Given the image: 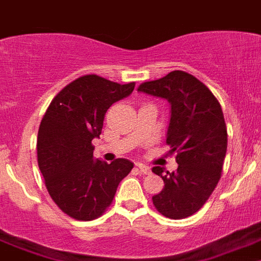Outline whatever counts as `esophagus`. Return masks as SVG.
<instances>
[{
    "label": "esophagus",
    "mask_w": 261,
    "mask_h": 261,
    "mask_svg": "<svg viewBox=\"0 0 261 261\" xmlns=\"http://www.w3.org/2000/svg\"><path fill=\"white\" fill-rule=\"evenodd\" d=\"M136 168L139 169L140 173H143V174H149L151 173V168L147 165H143V164H136Z\"/></svg>",
    "instance_id": "34e87169"
}]
</instances>
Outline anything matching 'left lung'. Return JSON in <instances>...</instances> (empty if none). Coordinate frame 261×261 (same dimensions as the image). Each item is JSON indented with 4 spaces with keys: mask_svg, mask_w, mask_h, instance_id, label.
I'll return each instance as SVG.
<instances>
[{
    "mask_svg": "<svg viewBox=\"0 0 261 261\" xmlns=\"http://www.w3.org/2000/svg\"><path fill=\"white\" fill-rule=\"evenodd\" d=\"M138 91L170 102L166 144L171 148L169 153L177 154L178 168L171 173L152 168L164 180V189L152 201L165 217L186 218L205 204L221 178L227 148L221 105L205 84L180 70L144 82Z\"/></svg>",
    "mask_w": 261,
    "mask_h": 261,
    "instance_id": "left-lung-1",
    "label": "left lung"
}]
</instances>
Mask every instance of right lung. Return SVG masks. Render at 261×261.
<instances>
[{
  "mask_svg": "<svg viewBox=\"0 0 261 261\" xmlns=\"http://www.w3.org/2000/svg\"><path fill=\"white\" fill-rule=\"evenodd\" d=\"M135 82L119 84L98 75L75 79L56 95L37 134V164L45 186L63 213L79 221L100 217L117 187L134 168L126 159H93L107 110L127 97Z\"/></svg>",
  "mask_w": 261,
  "mask_h": 261,
  "instance_id": "add662e5",
  "label": "right lung"
}]
</instances>
